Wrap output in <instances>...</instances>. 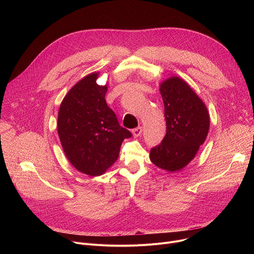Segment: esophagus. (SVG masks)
I'll return each instance as SVG.
<instances>
[{"label": "esophagus", "instance_id": "34e87169", "mask_svg": "<svg viewBox=\"0 0 254 254\" xmlns=\"http://www.w3.org/2000/svg\"><path fill=\"white\" fill-rule=\"evenodd\" d=\"M131 132H132V135H133L134 137H137V136H139V135L141 134V132H142V127H135V128H133V129L131 130Z\"/></svg>", "mask_w": 254, "mask_h": 254}]
</instances>
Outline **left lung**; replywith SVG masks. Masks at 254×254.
Returning a JSON list of instances; mask_svg holds the SVG:
<instances>
[{"instance_id":"8db88e82","label":"left lung","mask_w":254,"mask_h":254,"mask_svg":"<svg viewBox=\"0 0 254 254\" xmlns=\"http://www.w3.org/2000/svg\"><path fill=\"white\" fill-rule=\"evenodd\" d=\"M165 106L167 132L151 150L150 159L159 168L175 172L188 165L208 134L210 118L204 102L179 77L160 86Z\"/></svg>"}]
</instances>
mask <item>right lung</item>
I'll list each match as a JSON object with an SVG mask.
<instances>
[{
    "label": "right lung",
    "instance_id": "1",
    "mask_svg": "<svg viewBox=\"0 0 254 254\" xmlns=\"http://www.w3.org/2000/svg\"><path fill=\"white\" fill-rule=\"evenodd\" d=\"M91 73L66 94L58 113V134L64 153L81 173L99 176L119 158L121 146L131 132L121 127L105 101L107 86Z\"/></svg>",
    "mask_w": 254,
    "mask_h": 254
}]
</instances>
